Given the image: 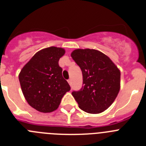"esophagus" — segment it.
<instances>
[{
    "instance_id": "esophagus-1",
    "label": "esophagus",
    "mask_w": 146,
    "mask_h": 146,
    "mask_svg": "<svg viewBox=\"0 0 146 146\" xmlns=\"http://www.w3.org/2000/svg\"><path fill=\"white\" fill-rule=\"evenodd\" d=\"M68 82H69V84L71 86V85H72V80H71V79L68 80Z\"/></svg>"
}]
</instances>
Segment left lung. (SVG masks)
I'll return each instance as SVG.
<instances>
[{
	"instance_id": "8db88e82",
	"label": "left lung",
	"mask_w": 146,
	"mask_h": 146,
	"mask_svg": "<svg viewBox=\"0 0 146 146\" xmlns=\"http://www.w3.org/2000/svg\"><path fill=\"white\" fill-rule=\"evenodd\" d=\"M71 56L82 73V88L72 93L79 108L92 114L104 111L113 104L120 91V70L99 50L77 49Z\"/></svg>"
}]
</instances>
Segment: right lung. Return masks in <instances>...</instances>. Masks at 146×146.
<instances>
[{"label":"right lung","instance_id":"obj_1","mask_svg":"<svg viewBox=\"0 0 146 146\" xmlns=\"http://www.w3.org/2000/svg\"><path fill=\"white\" fill-rule=\"evenodd\" d=\"M65 53L60 47H50L37 52L24 66L19 80L26 101L42 113L57 110L62 97L70 91L62 76L59 59Z\"/></svg>","mask_w":146,"mask_h":146}]
</instances>
